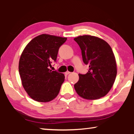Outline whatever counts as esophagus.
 <instances>
[{"mask_svg":"<svg viewBox=\"0 0 134 134\" xmlns=\"http://www.w3.org/2000/svg\"><path fill=\"white\" fill-rule=\"evenodd\" d=\"M70 73V72L69 71H67L66 72H65V74H66V75H68V74H69Z\"/></svg>","mask_w":134,"mask_h":134,"instance_id":"1","label":"esophagus"}]
</instances>
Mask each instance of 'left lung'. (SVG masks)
I'll return each instance as SVG.
<instances>
[{
  "instance_id": "8db88e82",
  "label": "left lung",
  "mask_w": 134,
  "mask_h": 134,
  "mask_svg": "<svg viewBox=\"0 0 134 134\" xmlns=\"http://www.w3.org/2000/svg\"><path fill=\"white\" fill-rule=\"evenodd\" d=\"M81 50L83 61L89 65L85 74H79V80L74 87L84 99L95 100L108 94L115 82L116 63L112 49L105 41L91 35L74 38Z\"/></svg>"
}]
</instances>
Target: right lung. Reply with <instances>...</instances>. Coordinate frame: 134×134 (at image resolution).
I'll list each match as a JSON object with an SVG mask.
<instances>
[{
	"instance_id": "right-lung-1",
	"label": "right lung",
	"mask_w": 134,
	"mask_h": 134,
	"mask_svg": "<svg viewBox=\"0 0 134 134\" xmlns=\"http://www.w3.org/2000/svg\"><path fill=\"white\" fill-rule=\"evenodd\" d=\"M67 38L41 34L27 44L20 57L19 72L22 86L32 99L47 102L55 99L64 82V74L49 69L56 62L59 48Z\"/></svg>"
}]
</instances>
